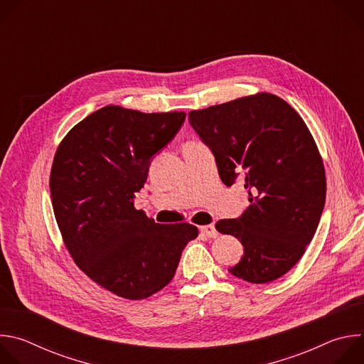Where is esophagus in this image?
I'll use <instances>...</instances> for the list:
<instances>
[{"instance_id":"1","label":"esophagus","mask_w":364,"mask_h":364,"mask_svg":"<svg viewBox=\"0 0 364 364\" xmlns=\"http://www.w3.org/2000/svg\"><path fill=\"white\" fill-rule=\"evenodd\" d=\"M200 232L201 235L207 236V237H218V230L215 228V225H205V226H201L200 228Z\"/></svg>"}]
</instances>
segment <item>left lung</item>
Instances as JSON below:
<instances>
[{
	"label": "left lung",
	"instance_id": "left-lung-1",
	"mask_svg": "<svg viewBox=\"0 0 364 364\" xmlns=\"http://www.w3.org/2000/svg\"><path fill=\"white\" fill-rule=\"evenodd\" d=\"M188 121L213 151L222 181L232 186L240 177L249 193L240 218L216 223L243 245L229 272L252 284L281 278L314 237L326 203V170L308 127L267 92L191 111Z\"/></svg>",
	"mask_w": 364,
	"mask_h": 364
}]
</instances>
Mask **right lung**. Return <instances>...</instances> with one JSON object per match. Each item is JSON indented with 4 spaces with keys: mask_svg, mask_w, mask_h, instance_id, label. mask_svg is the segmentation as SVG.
Listing matches in <instances>:
<instances>
[{
    "mask_svg": "<svg viewBox=\"0 0 364 364\" xmlns=\"http://www.w3.org/2000/svg\"><path fill=\"white\" fill-rule=\"evenodd\" d=\"M184 119V112L108 105L75 125L55 154L50 193L65 246L92 281L118 296L144 299L163 289L198 235L194 225L155 223L134 207L151 157Z\"/></svg>",
    "mask_w": 364,
    "mask_h": 364,
    "instance_id": "obj_1",
    "label": "right lung"
}]
</instances>
